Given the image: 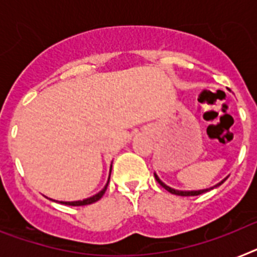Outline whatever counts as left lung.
Returning a JSON list of instances; mask_svg holds the SVG:
<instances>
[{"label": "left lung", "instance_id": "obj_1", "mask_svg": "<svg viewBox=\"0 0 257 257\" xmlns=\"http://www.w3.org/2000/svg\"><path fill=\"white\" fill-rule=\"evenodd\" d=\"M155 179H156V181H158L159 184H160V185H162L165 190H168L169 193H172V194H176V196H182V197L200 196V194H202V193L207 192V190H210V189H213V188H210V189H203V190H192V192H184V190H176V189H172V188H169V186H168V185H165L164 182H163L162 180L159 179V177H158V176H156V175H155ZM223 182H224V180H223V181H222V182H219V184H218V185L214 186V188H217V186H219L220 184H223Z\"/></svg>", "mask_w": 257, "mask_h": 257}]
</instances>
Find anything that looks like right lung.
<instances>
[{"label":"right lung","mask_w":257,"mask_h":257,"mask_svg":"<svg viewBox=\"0 0 257 257\" xmlns=\"http://www.w3.org/2000/svg\"><path fill=\"white\" fill-rule=\"evenodd\" d=\"M110 173H111V169H110ZM109 180H110V177H109ZM109 180H107V184L105 185V188H103V189L101 190L99 193H97L95 196L90 197V198H86V200H82V201H75V202H63V201H61L60 203H64V205H69V206H84V205H90V203L95 202V201H98L99 198H101V197L105 194L106 189H107V185H109Z\"/></svg>","instance_id":"1"}]
</instances>
